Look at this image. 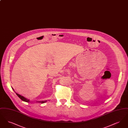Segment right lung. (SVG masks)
Wrapping results in <instances>:
<instances>
[{"label": "right lung", "mask_w": 128, "mask_h": 128, "mask_svg": "<svg viewBox=\"0 0 128 128\" xmlns=\"http://www.w3.org/2000/svg\"><path fill=\"white\" fill-rule=\"evenodd\" d=\"M12 89L14 90L13 88H12ZM16 94L18 96V98H20L23 101H24V102H29L30 101V100H29V99H26V98H25L24 96L20 95L16 93ZM46 101H37V102H38V103H46Z\"/></svg>", "instance_id": "right-lung-1"}]
</instances>
